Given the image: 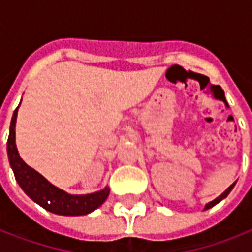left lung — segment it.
<instances>
[{
    "instance_id": "8db88e82",
    "label": "left lung",
    "mask_w": 252,
    "mask_h": 252,
    "mask_svg": "<svg viewBox=\"0 0 252 252\" xmlns=\"http://www.w3.org/2000/svg\"><path fill=\"white\" fill-rule=\"evenodd\" d=\"M234 185H235V183H234V184L230 185L229 188L226 189L225 192L222 193L221 196H218L217 198H216V200H213V201H212V202H209V204H208V205L205 206V210H206V209H210V208H213L214 205H217V204H218V202H220V201H222V200H223V198H226V197H227V194H229V193L231 192V189L234 188Z\"/></svg>"
}]
</instances>
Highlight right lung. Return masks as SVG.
<instances>
[{
	"label": "right lung",
	"instance_id": "obj_1",
	"mask_svg": "<svg viewBox=\"0 0 252 252\" xmlns=\"http://www.w3.org/2000/svg\"><path fill=\"white\" fill-rule=\"evenodd\" d=\"M18 108L15 109L11 117L10 132L7 138V155L15 180L18 181L19 187L25 190L27 196L48 212L60 216H84L102 205L110 193L109 188L92 194H68L48 183L40 173L29 167L21 159L15 146V121Z\"/></svg>",
	"mask_w": 252,
	"mask_h": 252
}]
</instances>
